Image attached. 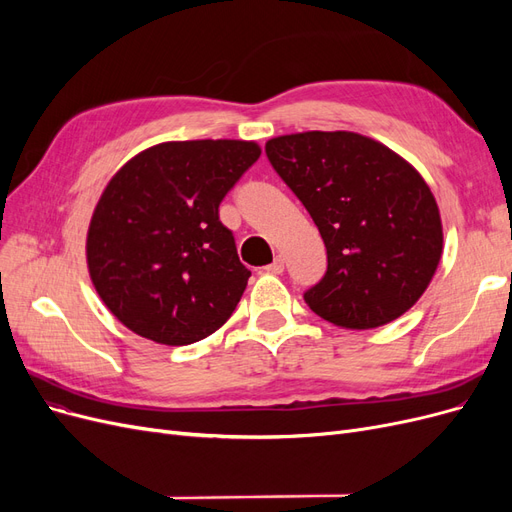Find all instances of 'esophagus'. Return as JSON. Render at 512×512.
Segmentation results:
<instances>
[{"instance_id":"obj_1","label":"esophagus","mask_w":512,"mask_h":512,"mask_svg":"<svg viewBox=\"0 0 512 512\" xmlns=\"http://www.w3.org/2000/svg\"><path fill=\"white\" fill-rule=\"evenodd\" d=\"M265 271H267V273H275V275L284 273V258H282V256H275V260L271 262L269 267H265Z\"/></svg>"}]
</instances>
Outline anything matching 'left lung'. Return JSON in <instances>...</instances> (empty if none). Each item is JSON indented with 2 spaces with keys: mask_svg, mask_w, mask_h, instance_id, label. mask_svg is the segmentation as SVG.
Returning a JSON list of instances; mask_svg holds the SVG:
<instances>
[{
  "mask_svg": "<svg viewBox=\"0 0 512 512\" xmlns=\"http://www.w3.org/2000/svg\"><path fill=\"white\" fill-rule=\"evenodd\" d=\"M327 247V271L303 292L320 318L376 329L421 299L442 256L436 198L397 153L354 132H303L265 147Z\"/></svg>",
  "mask_w": 512,
  "mask_h": 512,
  "instance_id": "obj_1",
  "label": "left lung"
}]
</instances>
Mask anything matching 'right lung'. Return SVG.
<instances>
[{"mask_svg":"<svg viewBox=\"0 0 512 512\" xmlns=\"http://www.w3.org/2000/svg\"><path fill=\"white\" fill-rule=\"evenodd\" d=\"M260 158L247 141L162 143L106 185L87 232L100 299L136 335L188 346L232 316L252 271L220 203Z\"/></svg>","mask_w":512,"mask_h":512,"instance_id":"obj_1","label":"right lung"}]
</instances>
